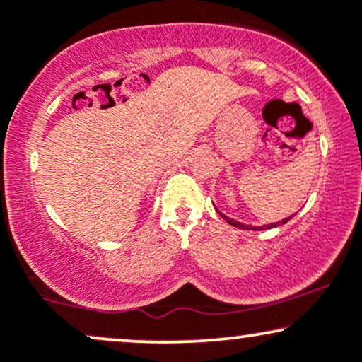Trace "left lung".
<instances>
[{
    "mask_svg": "<svg viewBox=\"0 0 362 362\" xmlns=\"http://www.w3.org/2000/svg\"><path fill=\"white\" fill-rule=\"evenodd\" d=\"M218 211V209H216ZM219 213V211H218ZM219 216H221V218H224L226 219V223H230L231 226H236V228H240V230H271V228H276V226H281V224H284V223H288L291 218H293V216H289V218H284L282 219V221H277V223H271V224H264V226H250V224H243V223H240V221H236V219H231V218H228V216H224L223 213H219Z\"/></svg>",
    "mask_w": 362,
    "mask_h": 362,
    "instance_id": "8db88e82",
    "label": "left lung"
}]
</instances>
